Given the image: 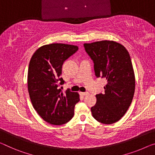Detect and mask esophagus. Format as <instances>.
I'll use <instances>...</instances> for the list:
<instances>
[{"instance_id":"obj_1","label":"esophagus","mask_w":155,"mask_h":155,"mask_svg":"<svg viewBox=\"0 0 155 155\" xmlns=\"http://www.w3.org/2000/svg\"><path fill=\"white\" fill-rule=\"evenodd\" d=\"M80 94L82 96H87V95H89V93L88 92H80Z\"/></svg>"}]
</instances>
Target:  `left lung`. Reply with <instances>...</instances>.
<instances>
[{"label": "left lung", "mask_w": 155, "mask_h": 155, "mask_svg": "<svg viewBox=\"0 0 155 155\" xmlns=\"http://www.w3.org/2000/svg\"><path fill=\"white\" fill-rule=\"evenodd\" d=\"M94 61L97 78H105L104 94H97L91 108L92 116L103 124H112L125 115L132 103L135 90V75L127 49L114 41L84 44Z\"/></svg>", "instance_id": "1"}]
</instances>
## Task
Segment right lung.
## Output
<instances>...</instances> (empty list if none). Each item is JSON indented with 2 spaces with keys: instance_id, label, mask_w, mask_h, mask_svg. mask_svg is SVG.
<instances>
[{
  "instance_id": "1",
  "label": "right lung",
  "mask_w": 155,
  "mask_h": 155,
  "mask_svg": "<svg viewBox=\"0 0 155 155\" xmlns=\"http://www.w3.org/2000/svg\"><path fill=\"white\" fill-rule=\"evenodd\" d=\"M78 47L64 44H51L39 48L31 58L28 73V89L32 106L50 124L60 125L74 115L77 92L61 91L58 87L64 81L60 75L64 61L74 54Z\"/></svg>"
}]
</instances>
